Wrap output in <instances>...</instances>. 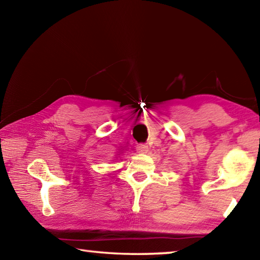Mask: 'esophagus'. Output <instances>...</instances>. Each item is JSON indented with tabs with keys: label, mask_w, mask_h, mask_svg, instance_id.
I'll return each mask as SVG.
<instances>
[{
	"label": "esophagus",
	"mask_w": 260,
	"mask_h": 260,
	"mask_svg": "<svg viewBox=\"0 0 260 260\" xmlns=\"http://www.w3.org/2000/svg\"><path fill=\"white\" fill-rule=\"evenodd\" d=\"M138 151L142 152V153H147L148 152V147L144 146V144H141V146L138 147Z\"/></svg>",
	"instance_id": "1"
}]
</instances>
